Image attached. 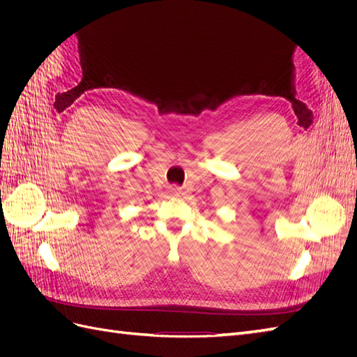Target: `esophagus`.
Returning <instances> with one entry per match:
<instances>
[{
	"mask_svg": "<svg viewBox=\"0 0 357 357\" xmlns=\"http://www.w3.org/2000/svg\"><path fill=\"white\" fill-rule=\"evenodd\" d=\"M171 192H172V193H174V195H177V193H178L180 190H178V188H172V189H171Z\"/></svg>",
	"mask_w": 357,
	"mask_h": 357,
	"instance_id": "esophagus-1",
	"label": "esophagus"
}]
</instances>
